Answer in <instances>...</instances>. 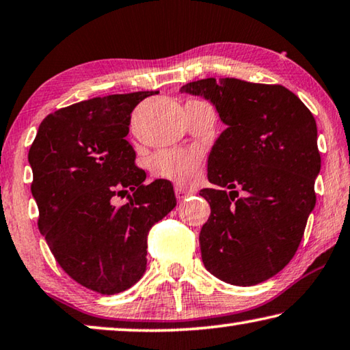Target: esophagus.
<instances>
[{"mask_svg": "<svg viewBox=\"0 0 350 350\" xmlns=\"http://www.w3.org/2000/svg\"><path fill=\"white\" fill-rule=\"evenodd\" d=\"M174 193H176V198H177V202H184L185 199L191 195L190 191L188 190H184V188L182 187H176V190H174Z\"/></svg>", "mask_w": 350, "mask_h": 350, "instance_id": "obj_1", "label": "esophagus"}]
</instances>
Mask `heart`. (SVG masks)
Instances as JSON below:
<instances>
[{
  "label": "heart",
  "mask_w": 350,
  "mask_h": 350,
  "mask_svg": "<svg viewBox=\"0 0 350 350\" xmlns=\"http://www.w3.org/2000/svg\"><path fill=\"white\" fill-rule=\"evenodd\" d=\"M204 155L198 149H170L160 151L151 160L154 176L173 180L180 185H190L201 176Z\"/></svg>",
  "instance_id": "obj_1"
}]
</instances>
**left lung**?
<instances>
[{
  "instance_id": "left-lung-1",
  "label": "left lung",
  "mask_w": 350,
  "mask_h": 350,
  "mask_svg": "<svg viewBox=\"0 0 350 350\" xmlns=\"http://www.w3.org/2000/svg\"><path fill=\"white\" fill-rule=\"evenodd\" d=\"M180 92L208 99L227 126L208 157V180L218 188L199 191L212 208L199 235L204 266L227 284L257 285L295 257L314 208L316 121L279 84L207 77Z\"/></svg>"
}]
</instances>
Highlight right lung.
I'll list each match as a JSON object with an SVG mask.
<instances>
[{"label": "right lung", "mask_w": 350, "mask_h": 350, "mask_svg": "<svg viewBox=\"0 0 350 350\" xmlns=\"http://www.w3.org/2000/svg\"><path fill=\"white\" fill-rule=\"evenodd\" d=\"M157 93L109 95L55 110L29 149L38 229L60 268L101 295L142 279L149 230L176 207L171 182L146 185L126 140L132 110ZM129 191L126 204L114 202Z\"/></svg>", "instance_id": "1"}]
</instances>
